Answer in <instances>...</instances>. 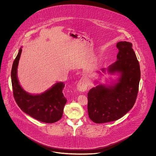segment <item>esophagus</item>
<instances>
[{"label":"esophagus","mask_w":156,"mask_h":156,"mask_svg":"<svg viewBox=\"0 0 156 156\" xmlns=\"http://www.w3.org/2000/svg\"><path fill=\"white\" fill-rule=\"evenodd\" d=\"M76 87H77V89L79 91H81V92L85 91L87 89V87H88L87 81L85 78L81 79L80 81L78 82Z\"/></svg>","instance_id":"esophagus-1"}]
</instances>
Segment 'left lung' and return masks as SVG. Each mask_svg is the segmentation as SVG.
<instances>
[{
    "label": "left lung",
    "instance_id": "obj_1",
    "mask_svg": "<svg viewBox=\"0 0 156 156\" xmlns=\"http://www.w3.org/2000/svg\"><path fill=\"white\" fill-rule=\"evenodd\" d=\"M116 47L117 61L108 67V71L118 74V80L111 85L99 84L88 93V115L96 123L121 118L133 108L137 96L140 69L132 44L120 41ZM101 70L105 73V68Z\"/></svg>",
    "mask_w": 156,
    "mask_h": 156
}]
</instances>
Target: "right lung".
I'll return each instance as SVG.
<instances>
[{"label":"right lung","instance_id":"add662e5","mask_svg":"<svg viewBox=\"0 0 156 156\" xmlns=\"http://www.w3.org/2000/svg\"><path fill=\"white\" fill-rule=\"evenodd\" d=\"M22 51L21 47L13 63L11 71L12 84L16 102L22 111L37 120L47 123L56 122L62 118L64 108L67 102V99L62 93L65 84L62 82H57L51 88L38 95H32L26 92L20 86L17 75Z\"/></svg>","mask_w":156,"mask_h":156}]
</instances>
